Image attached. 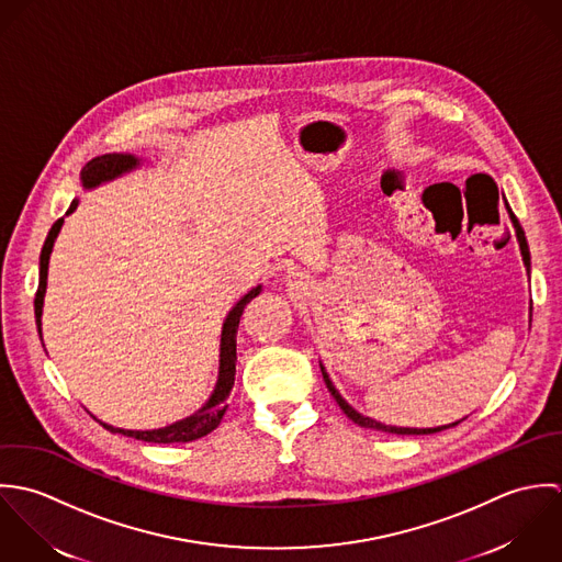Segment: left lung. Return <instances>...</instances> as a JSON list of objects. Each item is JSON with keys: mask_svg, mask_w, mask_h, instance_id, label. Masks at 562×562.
Wrapping results in <instances>:
<instances>
[{"mask_svg": "<svg viewBox=\"0 0 562 562\" xmlns=\"http://www.w3.org/2000/svg\"><path fill=\"white\" fill-rule=\"evenodd\" d=\"M508 213H510V220H513V225H515V232H517V240H519V247H521V256H524V265H526V269H528V273H530V249H528V240H526V232H524V227L521 224L517 222V217L513 215V211L508 209ZM322 373H324V380H326V386H328V391L333 393V397L337 400L338 406H340V411L353 422V424H358V426H362V428H371V430H380V432H389V435H413V437H417V435H435V432H441V430H448V428H453V426H458L460 422H456V424H449V426H441V428H397V426H384V424H380V422H373V419H369V417H364V415H360V413H356L342 397H340V393H338L337 389H335V384L330 382V378H328V373H326V369L322 367Z\"/></svg>", "mask_w": 562, "mask_h": 562, "instance_id": "left-lung-1", "label": "left lung"}]
</instances>
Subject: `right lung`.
I'll list each match as a JSON object with an SVG mask.
<instances>
[{"instance_id":"1","label":"right lung","mask_w":562,"mask_h":562,"mask_svg":"<svg viewBox=\"0 0 562 562\" xmlns=\"http://www.w3.org/2000/svg\"><path fill=\"white\" fill-rule=\"evenodd\" d=\"M138 165V160L130 154H106V156H98L93 160H89L82 169V184L87 189L98 187L106 180H113L116 176L134 169ZM78 206V200L71 202L69 213H74ZM63 217L52 225L45 245L41 249V271H38V289H36V297H34V315H36V328L41 335V315H43V297H45V286H47V265H49V254L54 247V240L60 232ZM260 293V286L251 289L227 315L224 324V333H222V364H220V380H217V389L213 393V397L206 402L204 408H200L195 415L176 422L173 426L160 428V430H147V432H136V430H119L113 426L102 424L106 430H111L114 435H123V437H132L145 443H189L195 439H202L206 435H211L224 419L225 408H227V395L234 386V373H236V333H238V324H240V315L245 311V306Z\"/></svg>"}]
</instances>
